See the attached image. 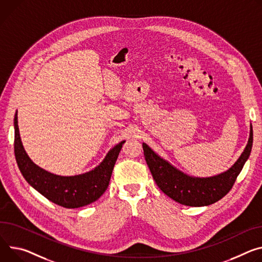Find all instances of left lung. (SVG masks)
<instances>
[{
  "instance_id": "obj_1",
  "label": "left lung",
  "mask_w": 262,
  "mask_h": 262,
  "mask_svg": "<svg viewBox=\"0 0 262 262\" xmlns=\"http://www.w3.org/2000/svg\"><path fill=\"white\" fill-rule=\"evenodd\" d=\"M253 127L248 144L237 162L224 173L211 178H192L174 168L143 143L145 161L162 191L173 201L191 207L208 206L223 199L232 189L252 150Z\"/></svg>"
}]
</instances>
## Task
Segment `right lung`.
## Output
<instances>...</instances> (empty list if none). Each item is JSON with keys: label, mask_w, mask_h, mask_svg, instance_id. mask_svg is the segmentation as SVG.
<instances>
[{"label": "right lung", "mask_w": 262, "mask_h": 262, "mask_svg": "<svg viewBox=\"0 0 262 262\" xmlns=\"http://www.w3.org/2000/svg\"><path fill=\"white\" fill-rule=\"evenodd\" d=\"M123 143L124 141L111 149L103 162L94 170L75 177H60L41 169L29 159L21 145L17 115L14 117V155L19 171L40 194L63 208L86 206L105 192Z\"/></svg>", "instance_id": "right-lung-1"}]
</instances>
